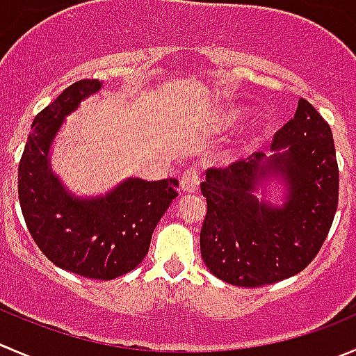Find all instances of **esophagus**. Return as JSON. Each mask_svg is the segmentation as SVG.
I'll list each match as a JSON object with an SVG mask.
<instances>
[{
    "instance_id": "esophagus-1",
    "label": "esophagus",
    "mask_w": 356,
    "mask_h": 356,
    "mask_svg": "<svg viewBox=\"0 0 356 356\" xmlns=\"http://www.w3.org/2000/svg\"><path fill=\"white\" fill-rule=\"evenodd\" d=\"M200 188V174L196 168H188L181 177V189L184 193H195Z\"/></svg>"
}]
</instances>
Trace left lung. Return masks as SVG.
Returning a JSON list of instances; mask_svg holds the SVG:
<instances>
[{
    "label": "left lung",
    "mask_w": 356,
    "mask_h": 356,
    "mask_svg": "<svg viewBox=\"0 0 356 356\" xmlns=\"http://www.w3.org/2000/svg\"><path fill=\"white\" fill-rule=\"evenodd\" d=\"M271 151L209 168L202 182V259L231 285L261 287L298 275L318 254L336 216L339 168L332 130L308 101L299 99ZM271 178L288 188L282 207L254 196Z\"/></svg>",
    "instance_id": "obj_1"
}]
</instances>
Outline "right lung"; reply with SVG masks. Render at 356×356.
Wrapping results in <instances>:
<instances>
[{"label":"right lung","instance_id":"obj_1","mask_svg":"<svg viewBox=\"0 0 356 356\" xmlns=\"http://www.w3.org/2000/svg\"><path fill=\"white\" fill-rule=\"evenodd\" d=\"M101 88L99 79H79L38 113L19 163V202L31 236L55 266L79 277L113 280L146 257L179 182L129 177L94 198H78L64 188L51 172V143L65 116Z\"/></svg>","mask_w":356,"mask_h":356}]
</instances>
